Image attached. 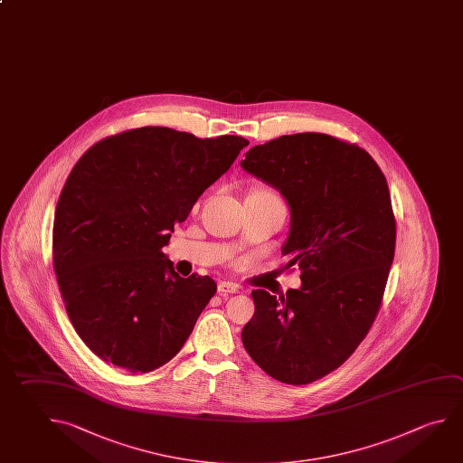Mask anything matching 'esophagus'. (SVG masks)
Returning a JSON list of instances; mask_svg holds the SVG:
<instances>
[{
	"mask_svg": "<svg viewBox=\"0 0 463 463\" xmlns=\"http://www.w3.org/2000/svg\"><path fill=\"white\" fill-rule=\"evenodd\" d=\"M218 292L221 296H228V294H235V292H241V286L239 284L231 283V281H222L218 286Z\"/></svg>",
	"mask_w": 463,
	"mask_h": 463,
	"instance_id": "34e87169",
	"label": "esophagus"
}]
</instances>
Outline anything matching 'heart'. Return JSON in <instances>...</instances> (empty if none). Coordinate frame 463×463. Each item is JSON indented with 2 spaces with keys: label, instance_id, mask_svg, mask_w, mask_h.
<instances>
[{
  "label": "heart",
  "instance_id": "1",
  "mask_svg": "<svg viewBox=\"0 0 463 463\" xmlns=\"http://www.w3.org/2000/svg\"><path fill=\"white\" fill-rule=\"evenodd\" d=\"M250 196H255V198H260V200H265V202H269V203H283L279 195H278L276 192H273L271 188H257V190L251 192Z\"/></svg>",
  "mask_w": 463,
  "mask_h": 463
}]
</instances>
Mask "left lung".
<instances>
[{
	"label": "left lung",
	"instance_id": "8db88e82",
	"mask_svg": "<svg viewBox=\"0 0 463 463\" xmlns=\"http://www.w3.org/2000/svg\"><path fill=\"white\" fill-rule=\"evenodd\" d=\"M241 165L288 200L281 251L302 279L279 298L251 291L243 346L276 381L306 385L338 369L379 314L397 239L389 185L365 149L324 133L271 139Z\"/></svg>",
	"mask_w": 463,
	"mask_h": 463
}]
</instances>
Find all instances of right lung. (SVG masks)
I'll list each match as a JSON object with an SVG mask.
<instances>
[{"label": "right lung", "mask_w": 463, "mask_h": 463, "mask_svg": "<svg viewBox=\"0 0 463 463\" xmlns=\"http://www.w3.org/2000/svg\"><path fill=\"white\" fill-rule=\"evenodd\" d=\"M249 141L143 127L100 139L58 198L53 268L66 314L109 364L149 373L179 353L218 286L180 278L163 247Z\"/></svg>", "instance_id": "right-lung-1"}]
</instances>
